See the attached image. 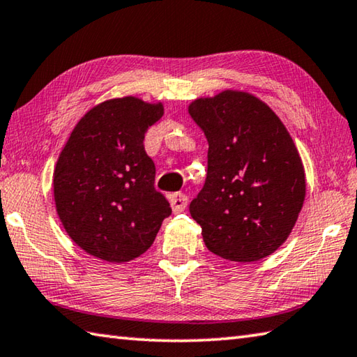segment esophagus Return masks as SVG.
<instances>
[{"mask_svg": "<svg viewBox=\"0 0 357 357\" xmlns=\"http://www.w3.org/2000/svg\"><path fill=\"white\" fill-rule=\"evenodd\" d=\"M169 202H171L172 211L177 214V213L185 211V208L188 205V197L185 196V194L177 192V194H172V196L169 197Z\"/></svg>", "mask_w": 357, "mask_h": 357, "instance_id": "1", "label": "esophagus"}]
</instances>
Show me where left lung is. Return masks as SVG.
Segmentation results:
<instances>
[{"instance_id": "left-lung-1", "label": "left lung", "mask_w": 357, "mask_h": 357, "mask_svg": "<svg viewBox=\"0 0 357 357\" xmlns=\"http://www.w3.org/2000/svg\"><path fill=\"white\" fill-rule=\"evenodd\" d=\"M188 113L208 141V174L191 202L206 248L253 262L284 244L306 196L305 167L284 124L252 93L197 98Z\"/></svg>"}]
</instances>
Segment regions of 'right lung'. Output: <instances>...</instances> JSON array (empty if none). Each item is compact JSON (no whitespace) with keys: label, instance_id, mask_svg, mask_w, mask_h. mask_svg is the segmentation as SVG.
Returning <instances> with one entry per match:
<instances>
[{"label":"right lung","instance_id":"right-lung-1","mask_svg":"<svg viewBox=\"0 0 357 357\" xmlns=\"http://www.w3.org/2000/svg\"><path fill=\"white\" fill-rule=\"evenodd\" d=\"M161 102L137 96L107 99L74 126L54 167L56 211L84 252L123 264L141 257L171 214L153 188L155 165L144 151Z\"/></svg>","mask_w":357,"mask_h":357}]
</instances>
